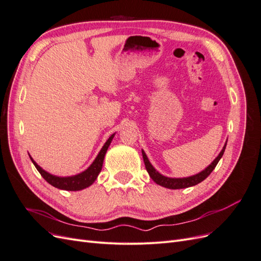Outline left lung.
I'll use <instances>...</instances> for the list:
<instances>
[{"instance_id":"1","label":"left lung","mask_w":261,"mask_h":261,"mask_svg":"<svg viewBox=\"0 0 261 261\" xmlns=\"http://www.w3.org/2000/svg\"><path fill=\"white\" fill-rule=\"evenodd\" d=\"M226 143H227V140H226ZM226 143L224 144V146H223L222 150H221V152L219 153V155L208 165L206 169L202 170L199 173H197V174H195V175L188 176V177H181V178L168 177V176H164V175L160 174V173L152 167V164L150 163V161L148 160V156L145 153L144 150H141V153H143V158H144V162H145V165H146L147 172L149 173L150 177H151L158 185L163 186L165 188H170V189H180V188H187V187H191V186H195L197 184H199V183H201L203 179H206L210 175V173L213 170H215L218 162L220 161L221 158H222V155L224 153L225 147H226Z\"/></svg>"}]
</instances>
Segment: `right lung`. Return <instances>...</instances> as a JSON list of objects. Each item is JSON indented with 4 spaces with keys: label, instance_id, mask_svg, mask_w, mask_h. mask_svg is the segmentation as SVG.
Segmentation results:
<instances>
[{
    "label": "right lung",
    "instance_id": "right-lung-1",
    "mask_svg": "<svg viewBox=\"0 0 261 261\" xmlns=\"http://www.w3.org/2000/svg\"><path fill=\"white\" fill-rule=\"evenodd\" d=\"M114 136H115V134H112V135L109 137V139L106 141L103 147L101 148L100 152L96 156V159L93 160V162L90 164V167L88 169L80 173V174H76L73 176L63 177V176H57V175L50 174L49 172H46L41 167H39L33 158H31L30 155L29 156H30V160L33 161L34 165L36 167V169L41 174V176L52 186L57 187L59 189H64V191H72V192L82 191V189H85L87 187H89L90 185H92L93 181L97 179L99 173L102 170V164H103L107 150H108L110 144H111V141Z\"/></svg>",
    "mask_w": 261,
    "mask_h": 261
}]
</instances>
